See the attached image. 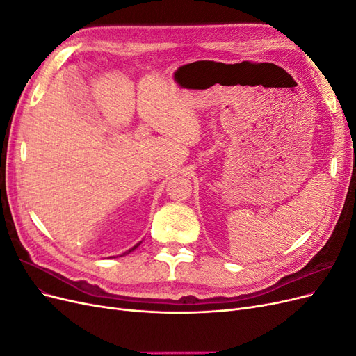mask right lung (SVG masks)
I'll list each match as a JSON object with an SVG mask.
<instances>
[{
  "instance_id": "obj_1",
  "label": "right lung",
  "mask_w": 356,
  "mask_h": 356,
  "mask_svg": "<svg viewBox=\"0 0 356 356\" xmlns=\"http://www.w3.org/2000/svg\"><path fill=\"white\" fill-rule=\"evenodd\" d=\"M139 245H141V242H139V243H136V245H135V246H134V248H131V250H129V251H127V252H132V251H134V250H136V248H138V246H139ZM127 252H126V254H127Z\"/></svg>"
}]
</instances>
